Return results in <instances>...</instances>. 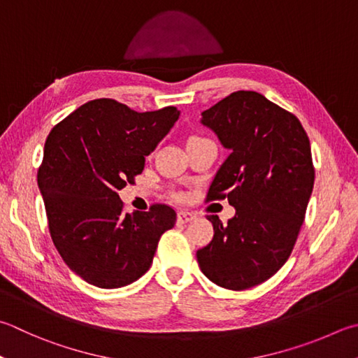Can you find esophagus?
Masks as SVG:
<instances>
[{
	"label": "esophagus",
	"instance_id": "obj_1",
	"mask_svg": "<svg viewBox=\"0 0 358 358\" xmlns=\"http://www.w3.org/2000/svg\"><path fill=\"white\" fill-rule=\"evenodd\" d=\"M194 217L196 216H194V214L189 211H178L177 220H178V224H187V222H191Z\"/></svg>",
	"mask_w": 358,
	"mask_h": 358
}]
</instances>
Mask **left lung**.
Wrapping results in <instances>:
<instances>
[{
  "instance_id": "obj_1",
  "label": "left lung",
  "mask_w": 358,
  "mask_h": 358,
  "mask_svg": "<svg viewBox=\"0 0 358 358\" xmlns=\"http://www.w3.org/2000/svg\"><path fill=\"white\" fill-rule=\"evenodd\" d=\"M200 123L230 150L208 197H227L236 213L227 225L208 216L214 238L197 262L217 287L252 288L287 263L301 230L315 183L308 136L296 115L253 90L225 96Z\"/></svg>"
}]
</instances>
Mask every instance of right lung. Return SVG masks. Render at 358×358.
<instances>
[{
  "label": "right lung",
  "instance_id": "right-lung-1",
  "mask_svg": "<svg viewBox=\"0 0 358 358\" xmlns=\"http://www.w3.org/2000/svg\"><path fill=\"white\" fill-rule=\"evenodd\" d=\"M180 111L136 113L92 100L51 129L37 173L51 239L69 268L99 288H120L152 266L162 233L177 222L167 205L122 211L120 189L142 173Z\"/></svg>",
  "mask_w": 358,
  "mask_h": 358
}]
</instances>
